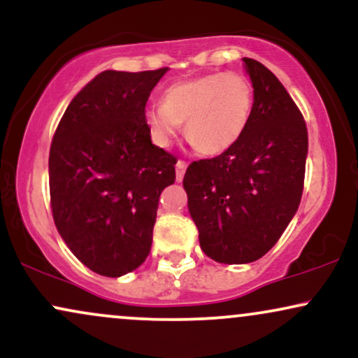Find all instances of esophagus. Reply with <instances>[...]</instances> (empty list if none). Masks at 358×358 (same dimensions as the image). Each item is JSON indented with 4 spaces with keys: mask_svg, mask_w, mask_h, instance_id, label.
<instances>
[{
    "mask_svg": "<svg viewBox=\"0 0 358 358\" xmlns=\"http://www.w3.org/2000/svg\"><path fill=\"white\" fill-rule=\"evenodd\" d=\"M185 170H187V163L182 162V159H178V162H176V182H182Z\"/></svg>",
    "mask_w": 358,
    "mask_h": 358,
    "instance_id": "obj_1",
    "label": "esophagus"
}]
</instances>
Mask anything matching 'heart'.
<instances>
[{
    "label": "heart",
    "mask_w": 358,
    "mask_h": 358,
    "mask_svg": "<svg viewBox=\"0 0 358 358\" xmlns=\"http://www.w3.org/2000/svg\"><path fill=\"white\" fill-rule=\"evenodd\" d=\"M254 108L252 84L244 73L217 72L176 80L163 92V104L145 109L151 139L173 145L185 122V134L202 155L217 156L237 145Z\"/></svg>",
    "instance_id": "obj_1"
}]
</instances>
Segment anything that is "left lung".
<instances>
[{
  "mask_svg": "<svg viewBox=\"0 0 358 358\" xmlns=\"http://www.w3.org/2000/svg\"><path fill=\"white\" fill-rule=\"evenodd\" d=\"M252 82V117L236 146L187 168L183 188L200 248L222 264L257 261L298 210L305 182V119L261 62L244 57Z\"/></svg>",
  "mask_w": 358,
  "mask_h": 358,
  "instance_id": "left-lung-1",
  "label": "left lung"
}]
</instances>
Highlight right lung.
<instances>
[{
	"label": "right lung",
	"mask_w": 358,
	"mask_h": 358,
	"mask_svg": "<svg viewBox=\"0 0 358 358\" xmlns=\"http://www.w3.org/2000/svg\"><path fill=\"white\" fill-rule=\"evenodd\" d=\"M168 69L104 71L71 101L48 158L57 231L90 271L108 278L145 262L173 155L151 143L145 108Z\"/></svg>",
	"instance_id": "add662e5"
}]
</instances>
